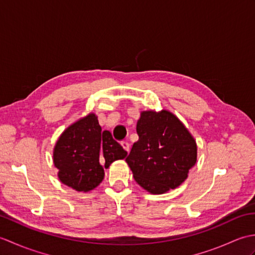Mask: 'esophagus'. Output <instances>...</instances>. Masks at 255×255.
<instances>
[{
	"label": "esophagus",
	"mask_w": 255,
	"mask_h": 255,
	"mask_svg": "<svg viewBox=\"0 0 255 255\" xmlns=\"http://www.w3.org/2000/svg\"><path fill=\"white\" fill-rule=\"evenodd\" d=\"M122 145H123V148L127 151V152H129V150H130V145H129V143L127 141H123Z\"/></svg>",
	"instance_id": "34e87169"
}]
</instances>
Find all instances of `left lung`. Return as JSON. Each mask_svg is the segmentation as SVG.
<instances>
[{
    "instance_id": "8db88e82",
    "label": "left lung",
    "mask_w": 255,
    "mask_h": 255,
    "mask_svg": "<svg viewBox=\"0 0 255 255\" xmlns=\"http://www.w3.org/2000/svg\"><path fill=\"white\" fill-rule=\"evenodd\" d=\"M139 140L126 162L140 186L150 194L178 187L197 161V144L184 124L170 111L140 113Z\"/></svg>"
}]
</instances>
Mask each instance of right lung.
Listing matches in <instances>:
<instances>
[{"label": "right lung", "mask_w": 255, "mask_h": 255, "mask_svg": "<svg viewBox=\"0 0 255 255\" xmlns=\"http://www.w3.org/2000/svg\"><path fill=\"white\" fill-rule=\"evenodd\" d=\"M126 155L110 131H102L95 114L90 113L64 129L53 148L52 159L60 182L86 193L102 183L104 167Z\"/></svg>", "instance_id": "add662e5"}]
</instances>
